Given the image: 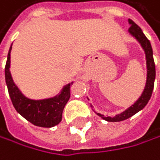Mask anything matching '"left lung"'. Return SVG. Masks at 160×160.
Masks as SVG:
<instances>
[{"mask_svg": "<svg viewBox=\"0 0 160 160\" xmlns=\"http://www.w3.org/2000/svg\"><path fill=\"white\" fill-rule=\"evenodd\" d=\"M130 28L129 31L133 36L141 43L142 49L145 50L146 53V58H147V68H148V76H147V83L145 87V90L142 93L141 97L139 98L137 102L132 105L130 108H128L126 111H124L123 113L118 114L115 117H104L103 115L98 113L100 117H102L104 120L108 122H120L128 119V118L132 117L136 113H138L140 110H142L143 107L148 104V100L151 99V96L153 90V85H154V79H155V65H154V60L152 56V48L151 45L149 40L146 37V35L142 31L141 27L136 24L132 19H129ZM91 106V105H90ZM92 107V106H91Z\"/></svg>", "mask_w": 160, "mask_h": 160, "instance_id": "left-lung-1", "label": "left lung"}]
</instances>
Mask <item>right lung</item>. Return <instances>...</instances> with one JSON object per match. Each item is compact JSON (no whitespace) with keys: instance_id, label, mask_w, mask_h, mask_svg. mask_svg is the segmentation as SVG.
Listing matches in <instances>:
<instances>
[{"instance_id":"1","label":"right lung","mask_w":160,"mask_h":160,"mask_svg":"<svg viewBox=\"0 0 160 160\" xmlns=\"http://www.w3.org/2000/svg\"><path fill=\"white\" fill-rule=\"evenodd\" d=\"M11 50L12 46L8 54L5 76L8 94L15 110L35 126L51 128L58 125L62 120V113L65 105L70 99V88L72 87V82L67 84L63 88L62 92L53 98H48V99L43 100L28 99L19 91L12 78L11 72H9Z\"/></svg>"}]
</instances>
